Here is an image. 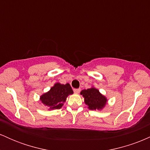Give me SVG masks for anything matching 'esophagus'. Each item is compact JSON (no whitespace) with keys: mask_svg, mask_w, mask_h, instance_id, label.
<instances>
[{"mask_svg":"<svg viewBox=\"0 0 150 150\" xmlns=\"http://www.w3.org/2000/svg\"><path fill=\"white\" fill-rule=\"evenodd\" d=\"M80 92V89H74V92H75V94H78Z\"/></svg>","mask_w":150,"mask_h":150,"instance_id":"obj_1","label":"esophagus"}]
</instances>
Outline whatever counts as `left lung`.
<instances>
[{
	"label": "left lung",
	"mask_w": 150,
	"mask_h": 150,
	"mask_svg": "<svg viewBox=\"0 0 150 150\" xmlns=\"http://www.w3.org/2000/svg\"><path fill=\"white\" fill-rule=\"evenodd\" d=\"M80 94L83 97L85 104L90 110L101 111L107 104V98L93 86L90 88L81 91Z\"/></svg>",
	"instance_id": "left-lung-1"
}]
</instances>
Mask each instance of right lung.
I'll use <instances>...</instances> for the list:
<instances>
[{
    "instance_id": "obj_1",
    "label": "right lung",
    "mask_w": 150,
    "mask_h": 150,
    "mask_svg": "<svg viewBox=\"0 0 150 150\" xmlns=\"http://www.w3.org/2000/svg\"><path fill=\"white\" fill-rule=\"evenodd\" d=\"M73 94V91L69 83L65 85L56 82L49 91L40 96L39 100L49 110L59 109L63 106L67 97Z\"/></svg>"
}]
</instances>
